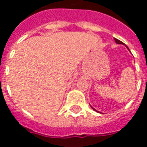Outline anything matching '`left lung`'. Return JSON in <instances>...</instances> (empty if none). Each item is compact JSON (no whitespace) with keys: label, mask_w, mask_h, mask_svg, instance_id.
<instances>
[{"label":"left lung","mask_w":147,"mask_h":147,"mask_svg":"<svg viewBox=\"0 0 147 147\" xmlns=\"http://www.w3.org/2000/svg\"><path fill=\"white\" fill-rule=\"evenodd\" d=\"M114 40H115V42H116V43H117V44H122V45H124V44H123V42H120V40H118V39H117V38H114ZM127 48V49H128V50H129V49H128V47H127V46H126ZM90 106H91V105H90ZM91 108L93 109H94V111H96V112H98V111H97L96 110V109H94L93 108L92 106H91Z\"/></svg>","instance_id":"left-lung-1"}]
</instances>
